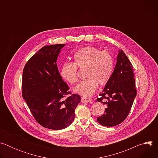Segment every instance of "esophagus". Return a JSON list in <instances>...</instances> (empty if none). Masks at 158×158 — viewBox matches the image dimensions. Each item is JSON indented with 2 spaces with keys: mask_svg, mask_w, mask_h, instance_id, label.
I'll use <instances>...</instances> for the list:
<instances>
[{
  "mask_svg": "<svg viewBox=\"0 0 158 158\" xmlns=\"http://www.w3.org/2000/svg\"><path fill=\"white\" fill-rule=\"evenodd\" d=\"M92 101V99L91 98H88L85 97H82L81 98V102L83 103H87Z\"/></svg>",
  "mask_w": 158,
  "mask_h": 158,
  "instance_id": "obj_1",
  "label": "esophagus"
}]
</instances>
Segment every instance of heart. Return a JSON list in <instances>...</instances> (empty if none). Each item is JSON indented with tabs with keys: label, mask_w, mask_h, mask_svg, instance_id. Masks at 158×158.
Here are the masks:
<instances>
[{
	"label": "heart",
	"mask_w": 158,
	"mask_h": 158,
	"mask_svg": "<svg viewBox=\"0 0 158 158\" xmlns=\"http://www.w3.org/2000/svg\"><path fill=\"white\" fill-rule=\"evenodd\" d=\"M74 62H65L61 67L60 76L68 83L74 84L78 81V68L85 69V80L80 82L74 91L85 98L92 96L98 87V83L106 84L114 71V62L107 51L87 46L76 51L73 56Z\"/></svg>",
	"instance_id": "heart-1"
}]
</instances>
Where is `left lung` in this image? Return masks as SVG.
I'll use <instances>...</instances> for the list:
<instances>
[{
  "instance_id": "8db88e82",
  "label": "left lung",
  "mask_w": 158,
  "mask_h": 158,
  "mask_svg": "<svg viewBox=\"0 0 158 158\" xmlns=\"http://www.w3.org/2000/svg\"><path fill=\"white\" fill-rule=\"evenodd\" d=\"M134 77L132 64L121 49L112 77L97 99L107 106L105 113L97 118L100 124L115 126L126 119L137 94Z\"/></svg>"
}]
</instances>
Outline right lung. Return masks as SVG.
Wrapping results in <instances>:
<instances>
[{
    "mask_svg": "<svg viewBox=\"0 0 158 158\" xmlns=\"http://www.w3.org/2000/svg\"><path fill=\"white\" fill-rule=\"evenodd\" d=\"M65 44L42 48L26 64L22 74V94L32 114L42 126L60 130L74 121L81 96L69 91L57 65Z\"/></svg>",
    "mask_w": 158,
    "mask_h": 158,
    "instance_id": "right-lung-1",
    "label": "right lung"
}]
</instances>
